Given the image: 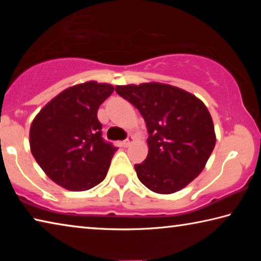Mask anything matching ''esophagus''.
Here are the masks:
<instances>
[{
	"instance_id": "obj_1",
	"label": "esophagus",
	"mask_w": 261,
	"mask_h": 261,
	"mask_svg": "<svg viewBox=\"0 0 261 261\" xmlns=\"http://www.w3.org/2000/svg\"><path fill=\"white\" fill-rule=\"evenodd\" d=\"M134 141H135L134 137H129V138H127V139H125L124 141H123L122 145H123V146H124V147H129L130 145H131L132 143H134Z\"/></svg>"
}]
</instances>
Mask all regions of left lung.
<instances>
[{
  "label": "left lung",
  "instance_id": "left-lung-1",
  "mask_svg": "<svg viewBox=\"0 0 261 261\" xmlns=\"http://www.w3.org/2000/svg\"><path fill=\"white\" fill-rule=\"evenodd\" d=\"M118 95L139 110L148 131V154L135 165L153 192L169 194L199 175L215 146L214 124L206 106L178 87L159 83L116 86Z\"/></svg>",
  "mask_w": 261,
  "mask_h": 261
}]
</instances>
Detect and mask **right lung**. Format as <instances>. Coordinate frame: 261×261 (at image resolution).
Returning <instances> with one entry per match:
<instances>
[{"label": "right lung", "mask_w": 261, "mask_h": 261, "mask_svg": "<svg viewBox=\"0 0 261 261\" xmlns=\"http://www.w3.org/2000/svg\"><path fill=\"white\" fill-rule=\"evenodd\" d=\"M114 92L109 84L69 87L39 113L30 130L31 152L48 177L71 191L102 182L117 147L102 138L100 105Z\"/></svg>", "instance_id": "1"}]
</instances>
